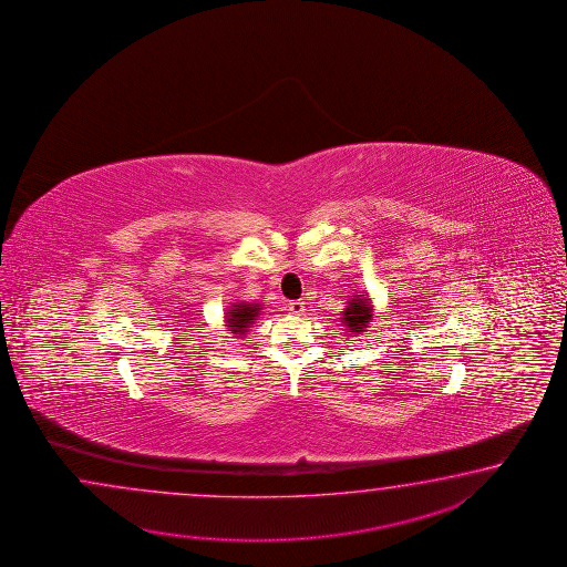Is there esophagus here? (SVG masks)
<instances>
[{
    "label": "esophagus",
    "instance_id": "1",
    "mask_svg": "<svg viewBox=\"0 0 567 567\" xmlns=\"http://www.w3.org/2000/svg\"><path fill=\"white\" fill-rule=\"evenodd\" d=\"M288 308L289 312L298 313V316H300V313L303 312V310H306V306H303V301L301 300L289 301Z\"/></svg>",
    "mask_w": 567,
    "mask_h": 567
}]
</instances>
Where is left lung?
<instances>
[{"mask_svg": "<svg viewBox=\"0 0 567 567\" xmlns=\"http://www.w3.org/2000/svg\"><path fill=\"white\" fill-rule=\"evenodd\" d=\"M371 303L367 301V298H359V296H352L347 306V312H344V326L349 332H362V328H367V322L371 320Z\"/></svg>", "mask_w": 567, "mask_h": 567, "instance_id": "left-lung-1", "label": "left lung"}]
</instances>
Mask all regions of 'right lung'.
<instances>
[{
	"label": "right lung",
	"instance_id": "add662e5",
	"mask_svg": "<svg viewBox=\"0 0 567 567\" xmlns=\"http://www.w3.org/2000/svg\"><path fill=\"white\" fill-rule=\"evenodd\" d=\"M257 312H259V308L255 303H239L235 310H230L227 322H229L233 334L247 332V328L254 322Z\"/></svg>",
	"mask_w": 567,
	"mask_h": 567
}]
</instances>
